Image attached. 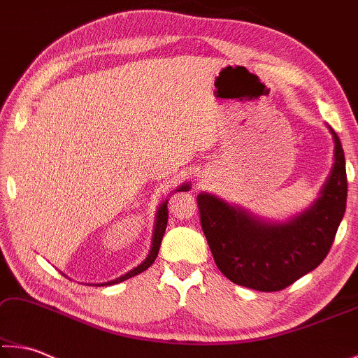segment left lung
<instances>
[{"label": "left lung", "instance_id": "8db88e82", "mask_svg": "<svg viewBox=\"0 0 358 358\" xmlns=\"http://www.w3.org/2000/svg\"><path fill=\"white\" fill-rule=\"evenodd\" d=\"M335 162L317 199L286 221H271L210 192L197 196L202 230L221 273L260 292H276L310 273L329 254L348 201V177L339 137Z\"/></svg>", "mask_w": 358, "mask_h": 358}]
</instances>
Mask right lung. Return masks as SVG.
I'll use <instances>...</instances> for the list:
<instances>
[{
    "label": "right lung",
    "instance_id": "obj_1",
    "mask_svg": "<svg viewBox=\"0 0 358 358\" xmlns=\"http://www.w3.org/2000/svg\"><path fill=\"white\" fill-rule=\"evenodd\" d=\"M191 185L189 183H183L181 185L177 191H186L189 189ZM175 191V192H177ZM167 199L164 202H162L159 207H157L156 210V216H155V226H153V237H151V248H150V252L147 259L143 260V262L141 265H137L136 268L129 270L128 273L121 275L120 278H115V280L112 281H107V282H98V284H92V286H112V284H118L121 281L124 280H129V278L136 276L138 273H142V271H145L148 268V266H151V264L155 262L156 260V256L157 252H159V246H161V241H162V237H164V232H166V227H167V220H169V211H167Z\"/></svg>",
    "mask_w": 358,
    "mask_h": 358
}]
</instances>
